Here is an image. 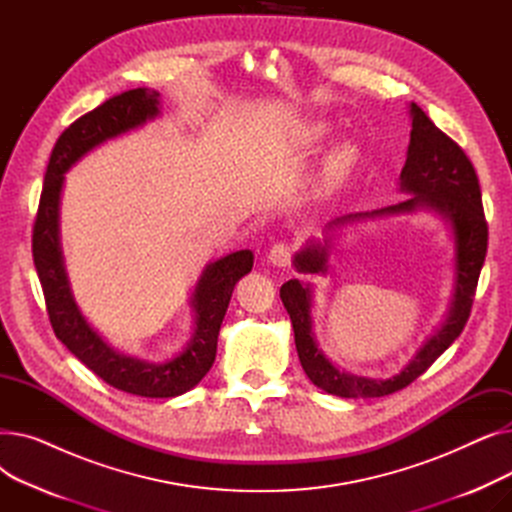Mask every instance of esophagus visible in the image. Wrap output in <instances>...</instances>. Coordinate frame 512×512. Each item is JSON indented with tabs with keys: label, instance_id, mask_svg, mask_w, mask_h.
<instances>
[{
	"label": "esophagus",
	"instance_id": "obj_1",
	"mask_svg": "<svg viewBox=\"0 0 512 512\" xmlns=\"http://www.w3.org/2000/svg\"><path fill=\"white\" fill-rule=\"evenodd\" d=\"M292 253H294V245L288 240H278L276 245L270 249V253H267V259H270L274 265L278 267H286L290 265V259H292Z\"/></svg>",
	"mask_w": 512,
	"mask_h": 512
}]
</instances>
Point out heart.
<instances>
[{
	"label": "heart",
	"mask_w": 512,
	"mask_h": 512,
	"mask_svg": "<svg viewBox=\"0 0 512 512\" xmlns=\"http://www.w3.org/2000/svg\"><path fill=\"white\" fill-rule=\"evenodd\" d=\"M326 132H328V126L319 122V124H313V126L309 128V137H311L313 141H319V139L326 137ZM353 161H355V149L344 145V147L336 149V151L330 155L326 170H328V174H330L332 178H338V176H342L348 168L353 166Z\"/></svg>",
	"instance_id": "heart-1"
}]
</instances>
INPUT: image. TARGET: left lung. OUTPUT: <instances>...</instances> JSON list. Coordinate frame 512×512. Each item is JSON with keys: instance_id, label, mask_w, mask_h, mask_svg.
Instances as JSON below:
<instances>
[{"instance_id": "8db88e82", "label": "left lung", "mask_w": 512, "mask_h": 512, "mask_svg": "<svg viewBox=\"0 0 512 512\" xmlns=\"http://www.w3.org/2000/svg\"><path fill=\"white\" fill-rule=\"evenodd\" d=\"M413 130L407 153V164L400 172V188L413 197L398 205L375 209L371 213H351L330 224L340 226L359 218H378V215H394L415 211L417 207H429L442 213L450 222L456 245V288L454 301L446 324L429 338L415 359L390 380H367L357 375L338 371L321 351L311 332V292L299 280H288L280 288V299L290 315L294 344L307 378L328 394L342 398H380L396 390L407 388L421 373L461 336L471 315L477 280L483 259L488 251V222L481 205V191L475 168L467 153L442 132L419 105L411 103ZM328 245H309L297 257L294 265L299 272L324 274L328 267Z\"/></svg>"}]
</instances>
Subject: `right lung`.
Returning <instances> with one entry per match:
<instances>
[{"instance_id":"add662e5","label":"right lung","mask_w":512,"mask_h":512,"mask_svg":"<svg viewBox=\"0 0 512 512\" xmlns=\"http://www.w3.org/2000/svg\"><path fill=\"white\" fill-rule=\"evenodd\" d=\"M157 105V91H124L74 120L60 134L49 157L33 226V259L43 288L49 324L68 351L105 384L122 392L147 398H172L195 388L211 369L232 290L242 276L251 272L253 253L236 251L205 267L193 297L197 313L193 340L172 361L153 365L116 353L80 315L64 272L58 236L60 193L68 168L99 143L155 118L159 112Z\"/></svg>"}]
</instances>
